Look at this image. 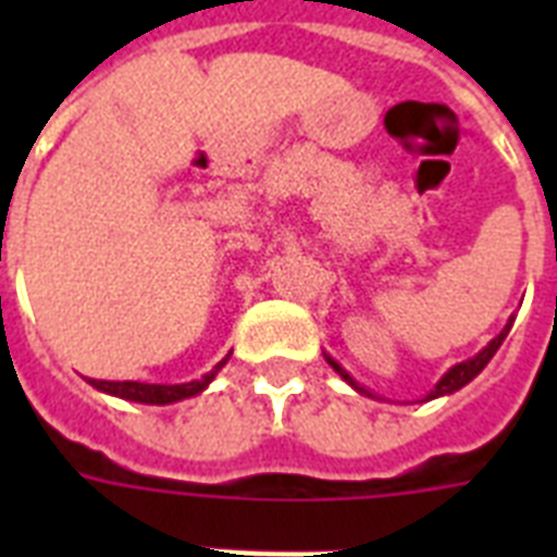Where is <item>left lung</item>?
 <instances>
[{
	"label": "left lung",
	"mask_w": 557,
	"mask_h": 557,
	"mask_svg": "<svg viewBox=\"0 0 557 557\" xmlns=\"http://www.w3.org/2000/svg\"><path fill=\"white\" fill-rule=\"evenodd\" d=\"M511 323H515V314H511L509 321H506V326H503V330H500V335H497V338L488 341V344H485V347L480 349V352H476L474 358H468V361H462V364H454V367H450V370L445 372V375H442L440 381H436V387H433L431 393H428V396H424V401H431V398H440V396H450V393H457V389L466 387L468 381H474L476 375H480V372L485 370V364H488V361H492L494 352H497V349H500V344H503V341H506V335H509ZM323 356H326V352H323ZM326 364H330L332 370L338 372L341 379L347 381L349 387L356 389V393H361V396L375 398V396H372V393H370V389L361 387V384H358V381L352 379V375H349V372L344 370V367H341L338 361H335V358L326 356Z\"/></svg>",
	"instance_id": "obj_1"
}]
</instances>
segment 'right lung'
<instances>
[{"label":"right lung","instance_id":"right-lung-1","mask_svg":"<svg viewBox=\"0 0 557 557\" xmlns=\"http://www.w3.org/2000/svg\"><path fill=\"white\" fill-rule=\"evenodd\" d=\"M227 358H231V352H227V356L208 372V375H201V379L196 381H185V384H144V381H98V379H89V384L95 389H100V393H107V396L138 401V405H173V401H182V398L199 396L201 389L216 379V372L227 364Z\"/></svg>","mask_w":557,"mask_h":557}]
</instances>
